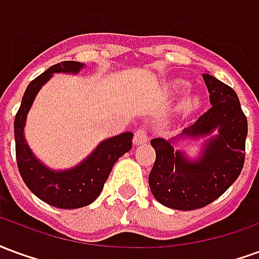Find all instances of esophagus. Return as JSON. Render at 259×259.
Returning a JSON list of instances; mask_svg holds the SVG:
<instances>
[{"mask_svg": "<svg viewBox=\"0 0 259 259\" xmlns=\"http://www.w3.org/2000/svg\"><path fill=\"white\" fill-rule=\"evenodd\" d=\"M133 141L135 144L140 146V144H144L148 141V136H147V129L146 127H139V129L135 132V136H133Z\"/></svg>", "mask_w": 259, "mask_h": 259, "instance_id": "obj_1", "label": "esophagus"}]
</instances>
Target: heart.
<instances>
[{"instance_id": "heart-1", "label": "heart", "mask_w": 259, "mask_h": 259, "mask_svg": "<svg viewBox=\"0 0 259 259\" xmlns=\"http://www.w3.org/2000/svg\"><path fill=\"white\" fill-rule=\"evenodd\" d=\"M176 89H178V90H182V89H183V84H176ZM190 107H191V101L185 102V108H190Z\"/></svg>"}]
</instances>
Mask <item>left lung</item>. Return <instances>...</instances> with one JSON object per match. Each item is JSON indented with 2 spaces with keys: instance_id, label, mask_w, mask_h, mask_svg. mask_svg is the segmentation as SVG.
<instances>
[{
  "instance_id": "obj_1",
  "label": "left lung",
  "mask_w": 259,
  "mask_h": 259,
  "mask_svg": "<svg viewBox=\"0 0 259 259\" xmlns=\"http://www.w3.org/2000/svg\"><path fill=\"white\" fill-rule=\"evenodd\" d=\"M202 77L212 107L182 133L200 137L219 130V135L206 143L202 158L189 162L169 141L151 140L157 158L148 176L150 189L162 205L180 211L198 209L219 198L244 166L248 126L239 97L212 74L202 73Z\"/></svg>"
}]
</instances>
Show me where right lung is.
I'll return each mask as SVG.
<instances>
[{
  "mask_svg": "<svg viewBox=\"0 0 259 259\" xmlns=\"http://www.w3.org/2000/svg\"><path fill=\"white\" fill-rule=\"evenodd\" d=\"M83 64L76 61H64L42 72L27 85L22 104L15 116V150L19 174L26 186L34 194L50 205L74 209L91 204L101 193L105 180L119 158L132 148V133L122 135L102 141L97 150L77 168L66 172H51L33 157L30 148L25 143L23 126L26 115L30 109L34 97L54 72L76 73Z\"/></svg>",
  "mask_w": 259,
  "mask_h": 259,
  "instance_id": "1",
  "label": "right lung"
}]
</instances>
